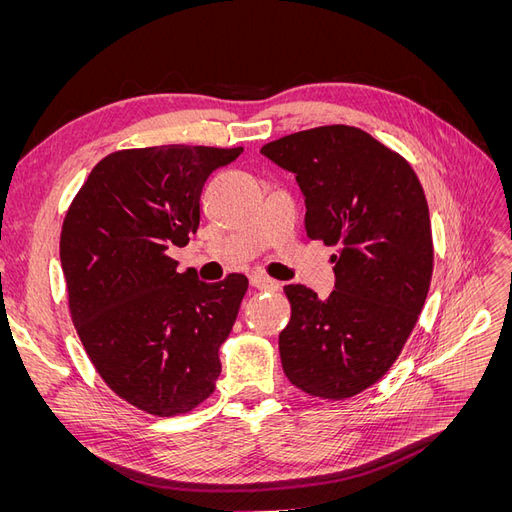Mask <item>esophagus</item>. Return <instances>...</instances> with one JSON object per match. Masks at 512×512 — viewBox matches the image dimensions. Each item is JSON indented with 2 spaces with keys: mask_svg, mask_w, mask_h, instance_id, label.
<instances>
[{
  "mask_svg": "<svg viewBox=\"0 0 512 512\" xmlns=\"http://www.w3.org/2000/svg\"><path fill=\"white\" fill-rule=\"evenodd\" d=\"M250 284H252L254 288H258V290H275L277 286H280L275 280H269V277L260 275V273H252V275H250Z\"/></svg>",
  "mask_w": 512,
  "mask_h": 512,
  "instance_id": "obj_1",
  "label": "esophagus"
}]
</instances>
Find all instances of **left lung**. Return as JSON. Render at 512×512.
<instances>
[{
  "label": "left lung",
  "mask_w": 512,
  "mask_h": 512,
  "mask_svg": "<svg viewBox=\"0 0 512 512\" xmlns=\"http://www.w3.org/2000/svg\"><path fill=\"white\" fill-rule=\"evenodd\" d=\"M260 153L297 177L307 237L339 247L327 299L284 286V374L314 397H352L391 369L425 305L433 243L423 185L399 153L352 126L288 134Z\"/></svg>",
  "instance_id": "obj_1"
}]
</instances>
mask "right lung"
I'll return each mask as SVG.
<instances>
[{"label":"right lung","instance_id":"1","mask_svg":"<svg viewBox=\"0 0 512 512\" xmlns=\"http://www.w3.org/2000/svg\"><path fill=\"white\" fill-rule=\"evenodd\" d=\"M243 147L164 145L100 160L74 196L59 258L70 316L102 380L156 416L194 410L213 393L220 346L247 277L200 282L168 256L200 224V192Z\"/></svg>","mask_w":512,"mask_h":512}]
</instances>
